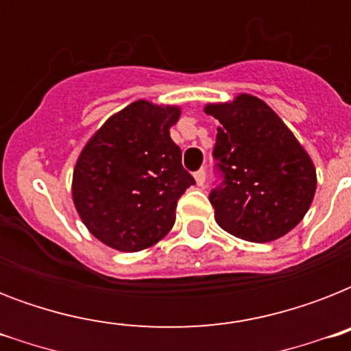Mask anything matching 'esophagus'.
Instances as JSON below:
<instances>
[{"mask_svg":"<svg viewBox=\"0 0 351 351\" xmlns=\"http://www.w3.org/2000/svg\"><path fill=\"white\" fill-rule=\"evenodd\" d=\"M195 180H197V186H204V184H206V171H197V173H195Z\"/></svg>","mask_w":351,"mask_h":351,"instance_id":"1","label":"esophagus"}]
</instances>
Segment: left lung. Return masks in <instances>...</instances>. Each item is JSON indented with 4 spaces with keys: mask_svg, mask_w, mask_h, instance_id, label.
Wrapping results in <instances>:
<instances>
[{
    "mask_svg": "<svg viewBox=\"0 0 351 351\" xmlns=\"http://www.w3.org/2000/svg\"><path fill=\"white\" fill-rule=\"evenodd\" d=\"M220 121L213 158L222 184L209 202L217 224L250 242H271L304 219L317 189L310 154L277 112L251 95L209 104Z\"/></svg>",
    "mask_w": 351,
    "mask_h": 351,
    "instance_id": "left-lung-1",
    "label": "left lung"
}]
</instances>
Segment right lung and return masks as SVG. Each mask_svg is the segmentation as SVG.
<instances>
[{"label":"right lung","mask_w":351,"mask_h":351,"mask_svg":"<svg viewBox=\"0 0 351 351\" xmlns=\"http://www.w3.org/2000/svg\"><path fill=\"white\" fill-rule=\"evenodd\" d=\"M180 107L138 100L112 114L85 143L73 200L87 230L118 251H142L169 233L176 202L195 184L169 129Z\"/></svg>","instance_id":"add662e5"}]
</instances>
